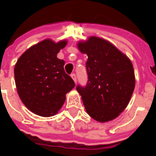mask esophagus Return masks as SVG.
Instances as JSON below:
<instances>
[{
    "instance_id": "obj_1",
    "label": "esophagus",
    "mask_w": 156,
    "mask_h": 156,
    "mask_svg": "<svg viewBox=\"0 0 156 156\" xmlns=\"http://www.w3.org/2000/svg\"><path fill=\"white\" fill-rule=\"evenodd\" d=\"M71 78H73V80L74 81V83H77V77H76L75 73H72V74H71Z\"/></svg>"
}]
</instances>
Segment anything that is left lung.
<instances>
[{
    "instance_id": "1",
    "label": "left lung",
    "mask_w": 156,
    "mask_h": 156,
    "mask_svg": "<svg viewBox=\"0 0 156 156\" xmlns=\"http://www.w3.org/2000/svg\"><path fill=\"white\" fill-rule=\"evenodd\" d=\"M87 55L88 75L85 87L78 86L87 114L99 122L116 118L125 110L135 87L132 62L112 43L90 36L77 44Z\"/></svg>"
}]
</instances>
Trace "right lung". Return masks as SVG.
I'll return each mask as SVG.
<instances>
[{
	"instance_id": "obj_1",
	"label": "right lung",
	"mask_w": 156,
	"mask_h": 156,
	"mask_svg": "<svg viewBox=\"0 0 156 156\" xmlns=\"http://www.w3.org/2000/svg\"><path fill=\"white\" fill-rule=\"evenodd\" d=\"M67 40L56 43L46 39L23 52L14 66L18 96L30 112L38 116H53L66 101L74 82L64 70L65 61L57 53Z\"/></svg>"
}]
</instances>
